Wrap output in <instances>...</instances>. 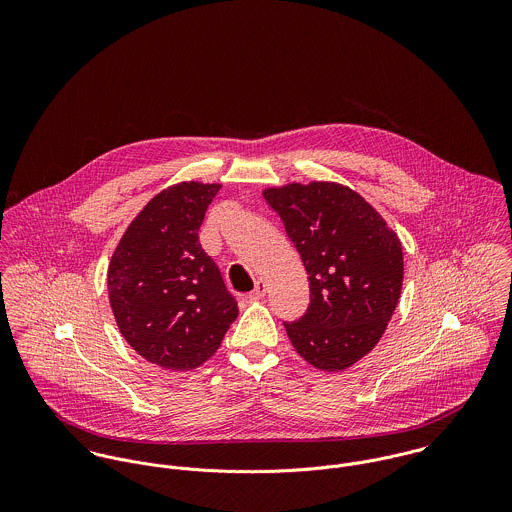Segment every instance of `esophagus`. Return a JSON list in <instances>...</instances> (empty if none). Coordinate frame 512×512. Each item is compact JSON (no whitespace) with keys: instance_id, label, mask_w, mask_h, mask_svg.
<instances>
[{"instance_id":"34e87169","label":"esophagus","mask_w":512,"mask_h":512,"mask_svg":"<svg viewBox=\"0 0 512 512\" xmlns=\"http://www.w3.org/2000/svg\"><path fill=\"white\" fill-rule=\"evenodd\" d=\"M264 295H266V282H264V280H258V282H256V288L250 292L248 297H250L252 301H258V299H262Z\"/></svg>"}]
</instances>
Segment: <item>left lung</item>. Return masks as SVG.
Here are the masks:
<instances>
[{
	"label": "left lung",
	"instance_id": "8db88e82",
	"mask_svg": "<svg viewBox=\"0 0 512 512\" xmlns=\"http://www.w3.org/2000/svg\"><path fill=\"white\" fill-rule=\"evenodd\" d=\"M301 256L309 307L284 323L293 349L315 368L355 365L380 341L400 299L402 244L349 187L329 181L264 191Z\"/></svg>",
	"mask_w": 512,
	"mask_h": 512
}]
</instances>
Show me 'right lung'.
<instances>
[{
    "label": "right lung",
    "mask_w": 512,
    "mask_h": 512,
    "mask_svg": "<svg viewBox=\"0 0 512 512\" xmlns=\"http://www.w3.org/2000/svg\"><path fill=\"white\" fill-rule=\"evenodd\" d=\"M219 183L183 181L130 222L108 266V297L122 337L153 365L193 370L209 361L238 317L199 228Z\"/></svg>",
    "instance_id": "1"
}]
</instances>
